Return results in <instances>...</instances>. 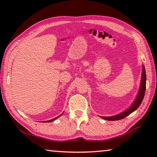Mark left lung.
<instances>
[{
  "label": "left lung",
  "instance_id": "1",
  "mask_svg": "<svg viewBox=\"0 0 157 157\" xmlns=\"http://www.w3.org/2000/svg\"><path fill=\"white\" fill-rule=\"evenodd\" d=\"M145 88H146V74H145V67L143 66V70H142V78H141V82H140V89L139 91V94H138L136 100H135L134 102L133 103V105L130 107L126 111H123L121 113H119L118 115L111 116V117H102L103 119H105V120L107 121H118L121 120V119H123L125 118L130 113L137 109L138 107H139L140 105L141 104L143 98H144L145 95Z\"/></svg>",
  "mask_w": 157,
  "mask_h": 157
}]
</instances>
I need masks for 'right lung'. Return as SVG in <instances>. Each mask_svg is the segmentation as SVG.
<instances>
[{"mask_svg": "<svg viewBox=\"0 0 157 157\" xmlns=\"http://www.w3.org/2000/svg\"><path fill=\"white\" fill-rule=\"evenodd\" d=\"M62 114H63V113H62V114H61V115H62ZM61 115H59V116H58V117H56V118H53V119H52V120H50V121H45V122H46V123H49V122H52V121H55V120H56V119L57 118H59V117L61 116Z\"/></svg>", "mask_w": 157, "mask_h": 157, "instance_id": "1", "label": "right lung"}]
</instances>
